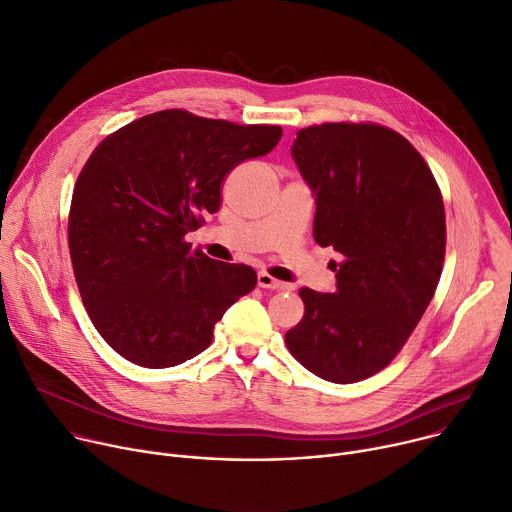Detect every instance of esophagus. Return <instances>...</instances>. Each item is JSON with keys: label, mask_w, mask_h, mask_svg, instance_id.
Returning a JSON list of instances; mask_svg holds the SVG:
<instances>
[{"label": "esophagus", "mask_w": 512, "mask_h": 512, "mask_svg": "<svg viewBox=\"0 0 512 512\" xmlns=\"http://www.w3.org/2000/svg\"><path fill=\"white\" fill-rule=\"evenodd\" d=\"M257 284H259V288H267V290H286L288 288V284L275 280V277H271L265 271L257 273Z\"/></svg>", "instance_id": "34e87169"}]
</instances>
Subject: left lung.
Masks as SVG:
<instances>
[{
  "mask_svg": "<svg viewBox=\"0 0 512 512\" xmlns=\"http://www.w3.org/2000/svg\"><path fill=\"white\" fill-rule=\"evenodd\" d=\"M292 157L316 202L314 239L343 261L333 294L300 290L304 318L286 345L314 376L353 384L396 357L433 300L443 198L418 151L378 124L304 128Z\"/></svg>",
  "mask_w": 512,
  "mask_h": 512,
  "instance_id": "8db88e82",
  "label": "left lung"
}]
</instances>
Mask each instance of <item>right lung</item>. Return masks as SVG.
<instances>
[{
	"label": "right lung",
	"mask_w": 512,
	"mask_h": 512,
	"mask_svg": "<svg viewBox=\"0 0 512 512\" xmlns=\"http://www.w3.org/2000/svg\"><path fill=\"white\" fill-rule=\"evenodd\" d=\"M280 126L163 110L116 130L77 177L69 251L83 306L124 359L173 367L257 284L249 265L192 251L185 235L220 206L224 175L280 143Z\"/></svg>",
	"instance_id": "add662e5"
}]
</instances>
